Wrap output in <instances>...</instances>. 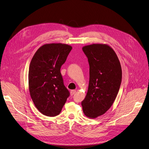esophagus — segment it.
<instances>
[{
    "mask_svg": "<svg viewBox=\"0 0 149 149\" xmlns=\"http://www.w3.org/2000/svg\"><path fill=\"white\" fill-rule=\"evenodd\" d=\"M76 92V91L75 90H72V91H70V94H71V96H73L74 94H75Z\"/></svg>",
    "mask_w": 149,
    "mask_h": 149,
    "instance_id": "34e87169",
    "label": "esophagus"
}]
</instances>
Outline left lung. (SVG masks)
Wrapping results in <instances>:
<instances>
[{"label": "left lung", "instance_id": "obj_1", "mask_svg": "<svg viewBox=\"0 0 149 149\" xmlns=\"http://www.w3.org/2000/svg\"><path fill=\"white\" fill-rule=\"evenodd\" d=\"M89 64V84L81 104L84 114L96 118L108 111L114 103L122 82L119 60L110 46L93 44L82 47Z\"/></svg>", "mask_w": 149, "mask_h": 149}]
</instances>
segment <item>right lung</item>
Segmentation results:
<instances>
[{
	"label": "right lung",
	"instance_id": "1",
	"mask_svg": "<svg viewBox=\"0 0 149 149\" xmlns=\"http://www.w3.org/2000/svg\"><path fill=\"white\" fill-rule=\"evenodd\" d=\"M71 49V46L62 43L44 45L35 52L30 63V94L36 108L45 116L58 115L70 96L61 68Z\"/></svg>",
	"mask_w": 149,
	"mask_h": 149
}]
</instances>
